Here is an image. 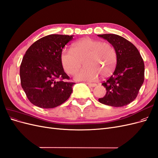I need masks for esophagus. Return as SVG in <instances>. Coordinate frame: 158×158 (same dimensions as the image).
<instances>
[{
	"label": "esophagus",
	"instance_id": "34e87169",
	"mask_svg": "<svg viewBox=\"0 0 158 158\" xmlns=\"http://www.w3.org/2000/svg\"><path fill=\"white\" fill-rule=\"evenodd\" d=\"M87 85L89 87H95L96 86V84H91V83H87Z\"/></svg>",
	"mask_w": 158,
	"mask_h": 158
}]
</instances>
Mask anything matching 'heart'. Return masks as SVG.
<instances>
[{
  "mask_svg": "<svg viewBox=\"0 0 158 158\" xmlns=\"http://www.w3.org/2000/svg\"><path fill=\"white\" fill-rule=\"evenodd\" d=\"M60 59L65 73L70 75L77 72L82 62L84 66L75 75L74 79L92 82L99 74L106 77L112 74L117 65V55L110 43L85 37L74 43L72 50H62Z\"/></svg>",
  "mask_w": 158,
  "mask_h": 158,
  "instance_id": "1",
  "label": "heart"
}]
</instances>
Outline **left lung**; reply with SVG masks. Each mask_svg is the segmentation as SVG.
I'll return each mask as SVG.
<instances>
[{
	"mask_svg": "<svg viewBox=\"0 0 158 158\" xmlns=\"http://www.w3.org/2000/svg\"><path fill=\"white\" fill-rule=\"evenodd\" d=\"M98 36L112 44L117 55L113 74L102 83L106 94L99 102L112 107L127 106L136 99L144 82V60L136 47L125 38L115 34Z\"/></svg>",
	"mask_w": 158,
	"mask_h": 158,
	"instance_id": "left-lung-1",
	"label": "left lung"
}]
</instances>
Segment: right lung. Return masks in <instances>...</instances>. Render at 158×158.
<instances>
[{
    "mask_svg": "<svg viewBox=\"0 0 158 158\" xmlns=\"http://www.w3.org/2000/svg\"><path fill=\"white\" fill-rule=\"evenodd\" d=\"M73 35L52 34L38 40L29 47L20 69L22 87L27 99L41 108L60 106L73 92L75 83L69 79L61 65L60 55Z\"/></svg>",
    "mask_w": 158,
    "mask_h": 158,
    "instance_id": "obj_1",
    "label": "right lung"
}]
</instances>
